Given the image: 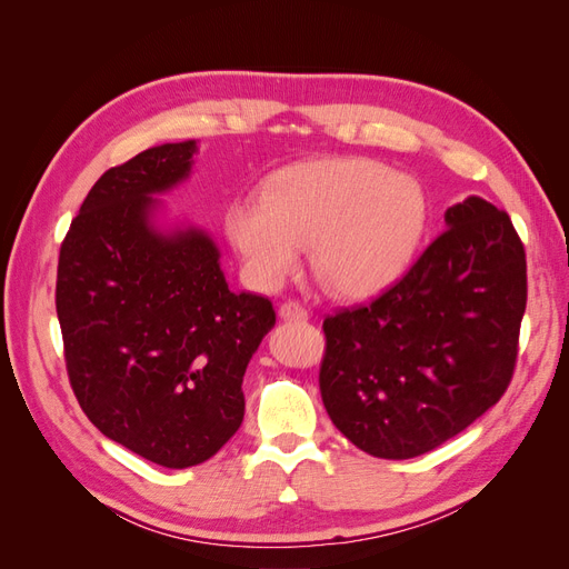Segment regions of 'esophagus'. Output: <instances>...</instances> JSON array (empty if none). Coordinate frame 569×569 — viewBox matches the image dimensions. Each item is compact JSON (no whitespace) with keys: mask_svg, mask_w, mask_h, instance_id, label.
<instances>
[{"mask_svg":"<svg viewBox=\"0 0 569 569\" xmlns=\"http://www.w3.org/2000/svg\"><path fill=\"white\" fill-rule=\"evenodd\" d=\"M279 317L286 319V322H305V319H308V310H305L300 302L288 300L279 308Z\"/></svg>","mask_w":569,"mask_h":569,"instance_id":"1","label":"esophagus"}]
</instances>
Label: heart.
Returning a JSON list of instances; mask_svg holds the SVG:
<instances>
[{
	"label": "heart",
	"instance_id": "b5f03b06",
	"mask_svg": "<svg viewBox=\"0 0 569 569\" xmlns=\"http://www.w3.org/2000/svg\"><path fill=\"white\" fill-rule=\"evenodd\" d=\"M430 218L426 187L372 158H322L271 172L261 197L226 211L244 271L264 290L312 267L333 293L372 298L409 271Z\"/></svg>",
	"mask_w": 569,
	"mask_h": 569
}]
</instances>
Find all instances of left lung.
<instances>
[{"label": "left lung", "mask_w": 569, "mask_h": 569, "mask_svg": "<svg viewBox=\"0 0 569 569\" xmlns=\"http://www.w3.org/2000/svg\"><path fill=\"white\" fill-rule=\"evenodd\" d=\"M401 281L325 319V409L380 459L440 447L500 401L527 310V257L505 211L466 197Z\"/></svg>", "instance_id": "1"}]
</instances>
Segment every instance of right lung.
<instances>
[{
	"label": "right lung",
	"instance_id": "right-lung-1",
	"mask_svg": "<svg viewBox=\"0 0 569 569\" xmlns=\"http://www.w3.org/2000/svg\"><path fill=\"white\" fill-rule=\"evenodd\" d=\"M199 141L110 168L57 267L71 389L112 442L166 469L211 459L244 416L242 377L276 325L269 298L230 290L209 230L160 199L189 180Z\"/></svg>",
	"mask_w": 569,
	"mask_h": 569
}]
</instances>
